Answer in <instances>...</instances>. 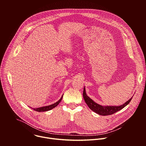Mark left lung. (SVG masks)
I'll use <instances>...</instances> for the list:
<instances>
[{"label": "left lung", "mask_w": 146, "mask_h": 146, "mask_svg": "<svg viewBox=\"0 0 146 146\" xmlns=\"http://www.w3.org/2000/svg\"><path fill=\"white\" fill-rule=\"evenodd\" d=\"M83 98H84V100L89 108L93 111L101 115H111L118 111H119L127 105H128L132 99V98H131L127 102L120 106H102L95 103L93 100H92L89 96H87L86 94L85 87L84 88V91H83Z\"/></svg>", "instance_id": "obj_1"}]
</instances>
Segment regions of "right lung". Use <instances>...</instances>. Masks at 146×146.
Returning <instances> with one entry per match:
<instances>
[{
    "mask_svg": "<svg viewBox=\"0 0 146 146\" xmlns=\"http://www.w3.org/2000/svg\"><path fill=\"white\" fill-rule=\"evenodd\" d=\"M64 95V94H63ZM63 98V95L62 96V97L60 98V99L57 101L56 102H55L54 104H52L51 105L49 106H43V107H41V108H32L33 110H34L35 111H38V112H43V111H48L50 110L51 109H52L53 108H55L56 106H58V104L60 102V101L62 100V99ZM31 108V107H30Z\"/></svg>",
    "mask_w": 146,
    "mask_h": 146,
    "instance_id": "right-lung-1",
    "label": "right lung"
}]
</instances>
